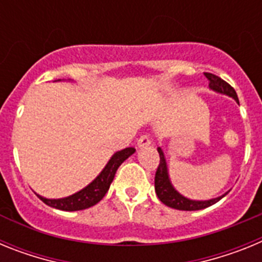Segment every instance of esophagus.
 <instances>
[{
  "label": "esophagus",
  "mask_w": 262,
  "mask_h": 262,
  "mask_svg": "<svg viewBox=\"0 0 262 262\" xmlns=\"http://www.w3.org/2000/svg\"><path fill=\"white\" fill-rule=\"evenodd\" d=\"M151 136L149 135H147V134H143L142 136H140V138H139V140H138V145L140 148L142 147H147V145H149L151 144Z\"/></svg>",
  "instance_id": "obj_1"
}]
</instances>
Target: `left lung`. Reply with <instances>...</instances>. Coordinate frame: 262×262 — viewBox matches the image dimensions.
Returning a JSON list of instances; mask_svg holds the SVG:
<instances>
[{
	"label": "left lung",
	"mask_w": 262,
	"mask_h": 262,
	"mask_svg": "<svg viewBox=\"0 0 262 262\" xmlns=\"http://www.w3.org/2000/svg\"><path fill=\"white\" fill-rule=\"evenodd\" d=\"M206 78L209 80V86L210 89L215 90L217 93L227 94V96L232 97L236 102L239 103V98H237V94H236L235 89L231 86L228 82H226L224 80H222L221 77L212 75V73H205ZM157 152L160 155V164L157 166L156 174H155V190H156L157 196L159 200L164 203V205L172 207V209L177 210H184V211H195V210H202L209 207V206L214 205L217 201H221L226 194H223L222 196H217L214 200L209 201H193L189 200L186 196L181 195L176 190L173 185L170 184V180H169L168 174V168H166V161L165 156H164L161 148H157Z\"/></svg>",
	"instance_id": "left-lung-1"
}]
</instances>
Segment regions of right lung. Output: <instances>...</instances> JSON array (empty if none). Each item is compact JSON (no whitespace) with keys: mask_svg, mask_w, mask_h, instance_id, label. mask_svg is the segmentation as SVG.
Listing matches in <instances>:
<instances>
[{"mask_svg":"<svg viewBox=\"0 0 262 262\" xmlns=\"http://www.w3.org/2000/svg\"><path fill=\"white\" fill-rule=\"evenodd\" d=\"M134 152H135V148L133 147L124 148L122 151L115 152L113 157L108 160V163L106 164L102 172L97 176L96 180L93 182H90L82 190L73 194V195L60 198V200H47V198L38 195V194L36 195L46 205L51 206L53 209L62 210V211H78V210L89 209V207L98 203L105 196L108 187H110V184L114 180V176L119 165L123 163L124 160L128 159Z\"/></svg>","mask_w":262,"mask_h":262,"instance_id":"add662e5","label":"right lung"}]
</instances>
